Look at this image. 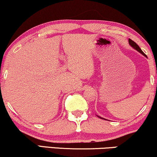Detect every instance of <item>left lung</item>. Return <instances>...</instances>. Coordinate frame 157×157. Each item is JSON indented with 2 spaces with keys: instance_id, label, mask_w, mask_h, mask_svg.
<instances>
[{
  "instance_id": "1",
  "label": "left lung",
  "mask_w": 157,
  "mask_h": 157,
  "mask_svg": "<svg viewBox=\"0 0 157 157\" xmlns=\"http://www.w3.org/2000/svg\"><path fill=\"white\" fill-rule=\"evenodd\" d=\"M129 45H130L131 46H132V47L133 48V49H135V50H137V51H138V52H140V54H142L143 55L145 56V57H147V56H146V55H145V54L144 53V52H143L142 50H141L140 48L139 47V46H138V44H137L136 43H135V42H134V41H133V40H132L131 39H129ZM97 117H99L100 119H105V120H106L105 119H104V118L99 117V116H97Z\"/></svg>"
}]
</instances>
